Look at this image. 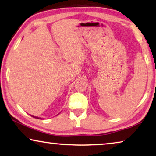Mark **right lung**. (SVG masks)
<instances>
[{"instance_id": "add662e5", "label": "right lung", "mask_w": 156, "mask_h": 156, "mask_svg": "<svg viewBox=\"0 0 156 156\" xmlns=\"http://www.w3.org/2000/svg\"><path fill=\"white\" fill-rule=\"evenodd\" d=\"M32 116L34 117V118H35V119H39V118H38V117H37V116Z\"/></svg>"}]
</instances>
